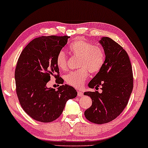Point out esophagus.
Here are the masks:
<instances>
[{
  "mask_svg": "<svg viewBox=\"0 0 148 148\" xmlns=\"http://www.w3.org/2000/svg\"><path fill=\"white\" fill-rule=\"evenodd\" d=\"M77 94H78V97H82L83 95H84V93L82 92L81 90H77Z\"/></svg>",
  "mask_w": 148,
  "mask_h": 148,
  "instance_id": "1",
  "label": "esophagus"
}]
</instances>
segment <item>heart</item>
<instances>
[{
    "instance_id": "heart-1",
    "label": "heart",
    "mask_w": 148,
    "mask_h": 148,
    "mask_svg": "<svg viewBox=\"0 0 148 148\" xmlns=\"http://www.w3.org/2000/svg\"><path fill=\"white\" fill-rule=\"evenodd\" d=\"M69 50L73 54L80 57L78 67L81 68L66 75L65 81L73 87L80 88L88 78V70L92 74L101 70L105 62V56L101 49L85 40L74 42L69 46ZM56 64L62 70L67 69V56L62 51L58 53Z\"/></svg>"
}]
</instances>
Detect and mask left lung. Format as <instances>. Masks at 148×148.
I'll list each match as a JSON object with an SVG mask.
<instances>
[{
    "mask_svg": "<svg viewBox=\"0 0 148 148\" xmlns=\"http://www.w3.org/2000/svg\"><path fill=\"white\" fill-rule=\"evenodd\" d=\"M99 42L104 51L105 62L88 87L101 86L102 92H85L92 103L84 115L91 123L101 125L114 120L126 107L133 90V72L128 54L121 46L108 37H101Z\"/></svg>",
    "mask_w": 148,
    "mask_h": 148,
    "instance_id": "8db88e82",
    "label": "left lung"
}]
</instances>
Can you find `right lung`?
Instances as JSON below:
<instances>
[{"mask_svg": "<svg viewBox=\"0 0 148 148\" xmlns=\"http://www.w3.org/2000/svg\"><path fill=\"white\" fill-rule=\"evenodd\" d=\"M69 37H37L23 49L18 59L14 74L16 95L22 108L37 121L50 123L56 120L67 100L77 96L76 90L67 84L60 86L57 90L47 86L51 76L57 79L58 84H63L56 57Z\"/></svg>", "mask_w": 148, "mask_h": 148, "instance_id": "obj_1", "label": "right lung"}]
</instances>
